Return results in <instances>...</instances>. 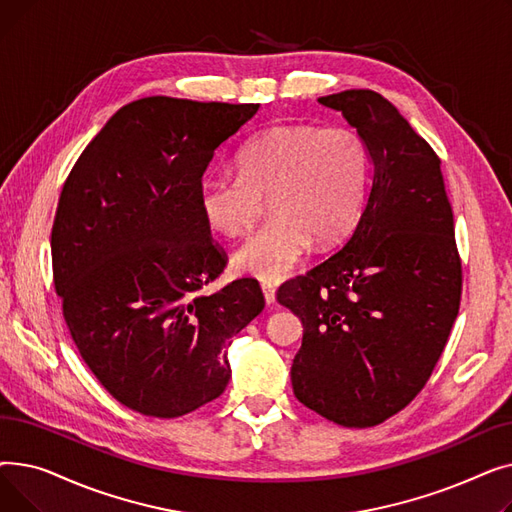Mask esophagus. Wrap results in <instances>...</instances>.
I'll use <instances>...</instances> for the list:
<instances>
[{
	"mask_svg": "<svg viewBox=\"0 0 512 512\" xmlns=\"http://www.w3.org/2000/svg\"><path fill=\"white\" fill-rule=\"evenodd\" d=\"M261 290H263V297L265 303L272 305L276 301V286L272 282H261Z\"/></svg>",
	"mask_w": 512,
	"mask_h": 512,
	"instance_id": "34e87169",
	"label": "esophagus"
}]
</instances>
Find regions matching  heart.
<instances>
[{
	"instance_id": "1",
	"label": "heart",
	"mask_w": 512,
	"mask_h": 512,
	"mask_svg": "<svg viewBox=\"0 0 512 512\" xmlns=\"http://www.w3.org/2000/svg\"><path fill=\"white\" fill-rule=\"evenodd\" d=\"M238 174L215 172L199 182L197 203L205 224L240 236L274 209L242 245L232 263L261 280L288 276L311 238L326 245L353 228L367 174V149L351 128L276 124L236 151Z\"/></svg>"
}]
</instances>
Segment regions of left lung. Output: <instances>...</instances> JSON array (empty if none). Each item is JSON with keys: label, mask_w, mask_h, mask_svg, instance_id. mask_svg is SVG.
<instances>
[{"label": "left lung", "mask_w": 512, "mask_h": 512, "mask_svg": "<svg viewBox=\"0 0 512 512\" xmlns=\"http://www.w3.org/2000/svg\"><path fill=\"white\" fill-rule=\"evenodd\" d=\"M355 126L371 186L353 234L278 288L303 321L292 390L344 427L405 409L432 375L461 305L463 270L440 157L380 93L319 97Z\"/></svg>", "instance_id": "left-lung-1"}]
</instances>
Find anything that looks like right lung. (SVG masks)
<instances>
[{"label":"right lung","instance_id":"add662e5","mask_svg":"<svg viewBox=\"0 0 512 512\" xmlns=\"http://www.w3.org/2000/svg\"><path fill=\"white\" fill-rule=\"evenodd\" d=\"M259 103L145 97L107 120L68 174L51 228L53 284L80 357L124 407L172 419L218 398L232 336L265 299L226 267L197 203L218 151Z\"/></svg>","mask_w":512,"mask_h":512}]
</instances>
